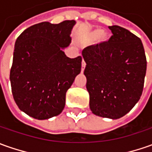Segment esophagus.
<instances>
[{"instance_id":"1","label":"esophagus","mask_w":152,"mask_h":152,"mask_svg":"<svg viewBox=\"0 0 152 152\" xmlns=\"http://www.w3.org/2000/svg\"><path fill=\"white\" fill-rule=\"evenodd\" d=\"M86 62H85L84 61V60H82V62H81V72H83V71H84V69H85V67H86Z\"/></svg>"}]
</instances>
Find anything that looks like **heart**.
Masks as SVG:
<instances>
[{"label": "heart", "mask_w": 152, "mask_h": 152, "mask_svg": "<svg viewBox=\"0 0 152 152\" xmlns=\"http://www.w3.org/2000/svg\"><path fill=\"white\" fill-rule=\"evenodd\" d=\"M102 33H103V31L102 30H95L91 32L87 33L84 36L80 37V41L83 42V43H86V42H89L91 40H93L95 38H96L99 36H101Z\"/></svg>", "instance_id": "heart-1"}]
</instances>
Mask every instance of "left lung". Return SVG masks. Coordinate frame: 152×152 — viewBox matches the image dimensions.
Listing matches in <instances>:
<instances>
[{"mask_svg":"<svg viewBox=\"0 0 152 152\" xmlns=\"http://www.w3.org/2000/svg\"><path fill=\"white\" fill-rule=\"evenodd\" d=\"M109 41L85 48L84 75L90 108L98 116L118 119L141 98L146 58L141 39L119 26H109Z\"/></svg>","mask_w":152,"mask_h":152,"instance_id":"left-lung-1","label":"left lung"}]
</instances>
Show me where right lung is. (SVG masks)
<instances>
[{"label": "right lung", "instance_id": "add662e5", "mask_svg": "<svg viewBox=\"0 0 152 152\" xmlns=\"http://www.w3.org/2000/svg\"><path fill=\"white\" fill-rule=\"evenodd\" d=\"M76 20L33 25L16 39L10 73L12 95L20 111L37 120L58 115L66 93L81 69L80 56L67 57Z\"/></svg>", "mask_w": 152, "mask_h": 152}]
</instances>
